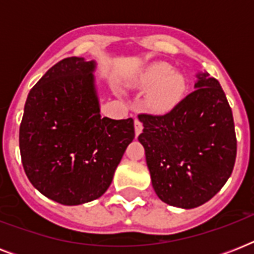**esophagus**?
<instances>
[{"label":"esophagus","instance_id":"1","mask_svg":"<svg viewBox=\"0 0 254 254\" xmlns=\"http://www.w3.org/2000/svg\"><path fill=\"white\" fill-rule=\"evenodd\" d=\"M143 129V125L142 123L139 121V120H135L134 121V131H135V137H138L139 134H141V131H142Z\"/></svg>","mask_w":254,"mask_h":254}]
</instances>
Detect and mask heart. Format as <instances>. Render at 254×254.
<instances>
[{
  "label": "heart",
  "instance_id": "1",
  "mask_svg": "<svg viewBox=\"0 0 254 254\" xmlns=\"http://www.w3.org/2000/svg\"><path fill=\"white\" fill-rule=\"evenodd\" d=\"M137 84L150 88L146 103L151 111L166 113L177 107L185 97L186 79L179 72H174L173 65L165 62L150 64L137 79Z\"/></svg>",
  "mask_w": 254,
  "mask_h": 254
}]
</instances>
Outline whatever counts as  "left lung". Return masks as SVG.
Returning <instances> with one entry per match:
<instances>
[{
	"label": "left lung",
	"instance_id": "obj_1",
	"mask_svg": "<svg viewBox=\"0 0 254 254\" xmlns=\"http://www.w3.org/2000/svg\"><path fill=\"white\" fill-rule=\"evenodd\" d=\"M193 89L163 116L139 115L138 141L146 155L151 185L162 201L195 208L228 181L236 161L232 109L220 83L196 75Z\"/></svg>",
	"mask_w": 254,
	"mask_h": 254
}]
</instances>
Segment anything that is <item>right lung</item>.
Segmentation results:
<instances>
[{"label": "right lung", "mask_w": 254, "mask_h": 254, "mask_svg": "<svg viewBox=\"0 0 254 254\" xmlns=\"http://www.w3.org/2000/svg\"><path fill=\"white\" fill-rule=\"evenodd\" d=\"M96 62H58L30 91L19 127L22 165L31 185L64 205L84 204L111 186L134 138L133 119L100 115Z\"/></svg>", "instance_id": "1"}]
</instances>
